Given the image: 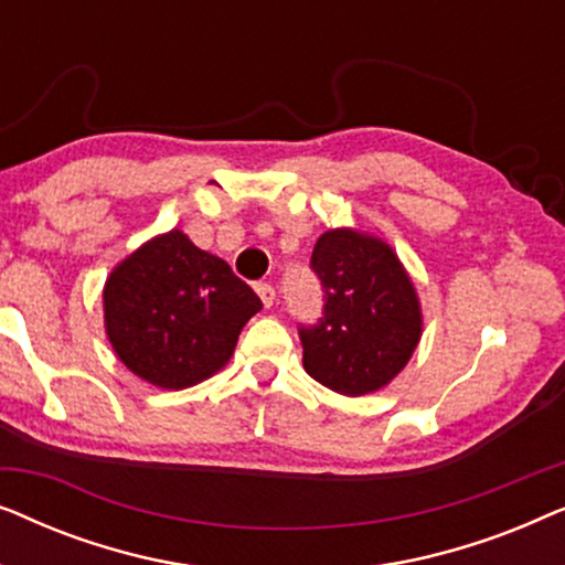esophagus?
<instances>
[{
	"label": "esophagus",
	"instance_id": "obj_1",
	"mask_svg": "<svg viewBox=\"0 0 565 565\" xmlns=\"http://www.w3.org/2000/svg\"><path fill=\"white\" fill-rule=\"evenodd\" d=\"M257 292H259V298H262V303H265V308L275 303V288L269 282H257Z\"/></svg>",
	"mask_w": 565,
	"mask_h": 565
}]
</instances>
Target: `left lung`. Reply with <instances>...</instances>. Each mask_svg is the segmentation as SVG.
I'll return each mask as SVG.
<instances>
[{"mask_svg":"<svg viewBox=\"0 0 565 565\" xmlns=\"http://www.w3.org/2000/svg\"><path fill=\"white\" fill-rule=\"evenodd\" d=\"M311 269L321 280L323 316L298 329L306 373L342 396L381 391L422 337L412 277L383 238L352 228L321 234Z\"/></svg>","mask_w":565,"mask_h":565,"instance_id":"1","label":"left lung"}]
</instances>
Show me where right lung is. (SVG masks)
I'll return each mask as SVG.
<instances>
[{
	"label": "right lung",
	"mask_w": 565,
	"mask_h": 565,
	"mask_svg": "<svg viewBox=\"0 0 565 565\" xmlns=\"http://www.w3.org/2000/svg\"><path fill=\"white\" fill-rule=\"evenodd\" d=\"M103 303L107 339L122 365L167 391L218 373L244 323L262 311L257 292L226 262L177 228L113 269Z\"/></svg>",
	"instance_id": "1"
}]
</instances>
